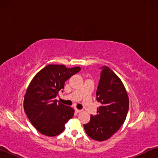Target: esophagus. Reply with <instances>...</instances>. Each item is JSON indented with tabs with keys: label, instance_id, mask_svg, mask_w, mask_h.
Returning <instances> with one entry per match:
<instances>
[{
	"label": "esophagus",
	"instance_id": "esophagus-1",
	"mask_svg": "<svg viewBox=\"0 0 158 158\" xmlns=\"http://www.w3.org/2000/svg\"><path fill=\"white\" fill-rule=\"evenodd\" d=\"M75 111L76 112H77V113H80V112L81 111V110H80V109H75Z\"/></svg>",
	"mask_w": 158,
	"mask_h": 158
}]
</instances>
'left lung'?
<instances>
[{
	"label": "left lung",
	"instance_id": "obj_1",
	"mask_svg": "<svg viewBox=\"0 0 158 158\" xmlns=\"http://www.w3.org/2000/svg\"><path fill=\"white\" fill-rule=\"evenodd\" d=\"M96 100L101 104L97 115L90 116L84 125L85 132L93 139L102 141L116 132L126 118L129 98L121 80L107 66L101 68Z\"/></svg>",
	"mask_w": 158,
	"mask_h": 158
}]
</instances>
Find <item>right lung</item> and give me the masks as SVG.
<instances>
[{"instance_id":"obj_1","label":"right lung","mask_w":158,"mask_h":158,"mask_svg":"<svg viewBox=\"0 0 158 158\" xmlns=\"http://www.w3.org/2000/svg\"><path fill=\"white\" fill-rule=\"evenodd\" d=\"M79 67L48 65L32 79L23 100V109L32 125L42 135L54 137L63 132L65 124L74 116L70 106L57 102L56 98L65 82L79 73Z\"/></svg>"}]
</instances>
